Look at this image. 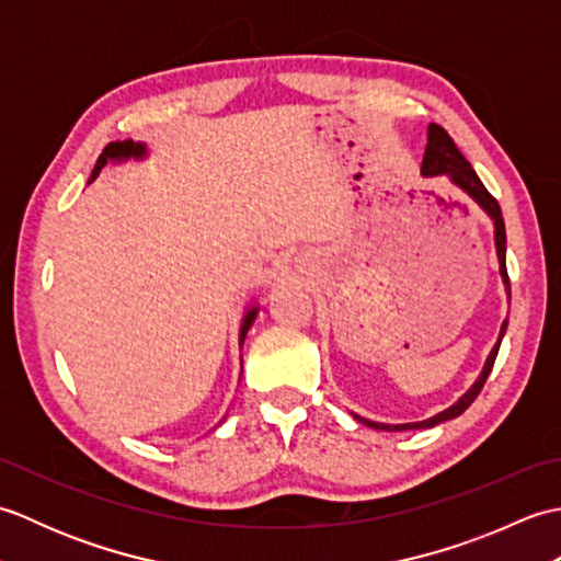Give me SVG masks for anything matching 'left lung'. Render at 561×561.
<instances>
[{"label":"left lung","instance_id":"left-lung-1","mask_svg":"<svg viewBox=\"0 0 561 561\" xmlns=\"http://www.w3.org/2000/svg\"><path fill=\"white\" fill-rule=\"evenodd\" d=\"M422 175H426V178L446 175L453 185L462 190V193H468L486 214H490V219L494 221V245H496L499 270H502L506 294L511 299V282H508V274H506V226H504V217H502V207H499V202L490 195V190L482 185L478 173H474V169L468 163V159H465L460 149L456 147V141L448 137L444 127L434 125V123L428 125V133H426V151H424V161H422ZM506 325H508V320H504V323H502V332H499V340L494 344V350L490 352V356H486L484 368H482V374L478 376V380H474L470 390L465 392L462 398H458V402H453L450 408H446L444 412L428 416V420H424V422H410V424H380V422L364 420V416H359V414H354V416L366 426L380 428V432H408V428H432L440 422L453 420V416L462 414L474 402V398L480 396L486 376L492 374V366H494V359L499 354V344H502Z\"/></svg>","mask_w":561,"mask_h":561}]
</instances>
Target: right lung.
I'll use <instances>...</instances> for the list:
<instances>
[{
    "mask_svg": "<svg viewBox=\"0 0 561 561\" xmlns=\"http://www.w3.org/2000/svg\"><path fill=\"white\" fill-rule=\"evenodd\" d=\"M147 157V147L141 145V141H133V139H125V141H111L108 147H105L103 151H101V157H99V161H96V165H93V173H91V178H89V183L91 181H96V175L101 173V169L108 161H115V163H121V161H129V159H145ZM255 316H257V306H250L248 311H245V316H243V323H241V347H243V340H245V332L250 330V325H253V320H255Z\"/></svg>",
    "mask_w": 561,
    "mask_h": 561,
    "instance_id": "add662e5",
    "label": "right lung"
}]
</instances>
